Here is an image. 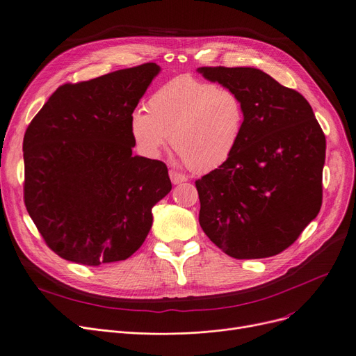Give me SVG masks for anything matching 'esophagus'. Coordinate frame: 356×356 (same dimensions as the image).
<instances>
[{"label": "esophagus", "mask_w": 356, "mask_h": 356, "mask_svg": "<svg viewBox=\"0 0 356 356\" xmlns=\"http://www.w3.org/2000/svg\"><path fill=\"white\" fill-rule=\"evenodd\" d=\"M168 176H170V180L173 184H179V183H183L188 180V177H186L183 173H179L176 170H170L168 172Z\"/></svg>", "instance_id": "34e87169"}]
</instances>
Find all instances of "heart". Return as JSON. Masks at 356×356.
Listing matches in <instances>:
<instances>
[{
  "label": "heart",
  "mask_w": 356,
  "mask_h": 356,
  "mask_svg": "<svg viewBox=\"0 0 356 356\" xmlns=\"http://www.w3.org/2000/svg\"><path fill=\"white\" fill-rule=\"evenodd\" d=\"M145 111H136L129 131L147 157H159L170 143L189 168L211 172L225 163L241 140L245 106L227 86L183 74L160 86Z\"/></svg>",
  "instance_id": "heart-1"
}]
</instances>
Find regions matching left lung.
I'll use <instances>...</instances> for the list:
<instances>
[{
    "label": "left lung",
    "instance_id": "1",
    "mask_svg": "<svg viewBox=\"0 0 356 356\" xmlns=\"http://www.w3.org/2000/svg\"><path fill=\"white\" fill-rule=\"evenodd\" d=\"M234 89L245 125L232 156L196 180L199 223L238 259L287 250L322 207L326 138L302 93L254 67H199Z\"/></svg>",
    "mask_w": 356,
    "mask_h": 356
}]
</instances>
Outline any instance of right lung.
<instances>
[{
	"mask_svg": "<svg viewBox=\"0 0 356 356\" xmlns=\"http://www.w3.org/2000/svg\"><path fill=\"white\" fill-rule=\"evenodd\" d=\"M160 66L144 63L56 89L29 124L24 204L46 245L98 267L127 259L172 191L167 165L133 156L129 120Z\"/></svg>",
	"mask_w": 356,
	"mask_h": 356,
	"instance_id": "add662e5",
	"label": "right lung"
}]
</instances>
